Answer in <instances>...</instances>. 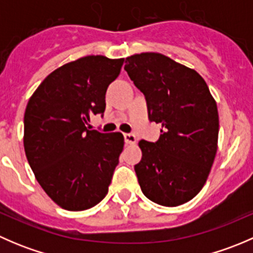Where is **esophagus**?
I'll list each match as a JSON object with an SVG mask.
<instances>
[{"label":"esophagus","instance_id":"1","mask_svg":"<svg viewBox=\"0 0 253 253\" xmlns=\"http://www.w3.org/2000/svg\"><path fill=\"white\" fill-rule=\"evenodd\" d=\"M124 137H125V142H126L127 144H136L137 143V138L133 133H125Z\"/></svg>","mask_w":253,"mask_h":253}]
</instances>
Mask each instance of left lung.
I'll return each instance as SVG.
<instances>
[{"instance_id":"1","label":"left lung","mask_w":253,"mask_h":253,"mask_svg":"<svg viewBox=\"0 0 253 253\" xmlns=\"http://www.w3.org/2000/svg\"><path fill=\"white\" fill-rule=\"evenodd\" d=\"M125 70L144 94L149 121L162 125L157 142L138 143L143 195L160 206L183 205L202 190L215 159V100L200 73L162 53L128 56Z\"/></svg>"}]
</instances>
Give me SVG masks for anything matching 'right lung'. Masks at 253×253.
Here are the masks:
<instances>
[{
  "label": "right lung",
  "mask_w": 253,
  "mask_h": 253,
  "mask_svg": "<svg viewBox=\"0 0 253 253\" xmlns=\"http://www.w3.org/2000/svg\"><path fill=\"white\" fill-rule=\"evenodd\" d=\"M125 58L91 55L61 66L40 83L24 114L28 163L42 190L67 211H85L108 195L124 149L122 133L85 125L105 111L109 84Z\"/></svg>",
  "instance_id": "1"
}]
</instances>
